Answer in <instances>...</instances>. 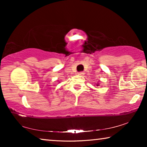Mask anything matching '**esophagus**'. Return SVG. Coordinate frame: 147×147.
<instances>
[{
	"label": "esophagus",
	"instance_id": "obj_1",
	"mask_svg": "<svg viewBox=\"0 0 147 147\" xmlns=\"http://www.w3.org/2000/svg\"><path fill=\"white\" fill-rule=\"evenodd\" d=\"M78 75H80V76H83L84 74V72H79V73H78Z\"/></svg>",
	"mask_w": 147,
	"mask_h": 147
}]
</instances>
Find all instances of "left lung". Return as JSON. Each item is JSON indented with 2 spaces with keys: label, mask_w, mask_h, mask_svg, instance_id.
Wrapping results in <instances>:
<instances>
[{
  "label": "left lung",
  "mask_w": 147,
  "mask_h": 147,
  "mask_svg": "<svg viewBox=\"0 0 147 147\" xmlns=\"http://www.w3.org/2000/svg\"><path fill=\"white\" fill-rule=\"evenodd\" d=\"M98 85H99V84H96V86H98Z\"/></svg>",
  "instance_id": "8db88e82"
}]
</instances>
